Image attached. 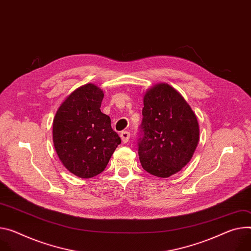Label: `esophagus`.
Masks as SVG:
<instances>
[{
	"label": "esophagus",
	"mask_w": 251,
	"mask_h": 251,
	"mask_svg": "<svg viewBox=\"0 0 251 251\" xmlns=\"http://www.w3.org/2000/svg\"><path fill=\"white\" fill-rule=\"evenodd\" d=\"M120 137L123 143H127L129 138H130V133L128 131H122L120 134Z\"/></svg>",
	"instance_id": "obj_1"
}]
</instances>
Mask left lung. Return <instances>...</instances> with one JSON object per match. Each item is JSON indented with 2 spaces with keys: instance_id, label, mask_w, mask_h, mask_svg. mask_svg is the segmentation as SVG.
<instances>
[{
  "instance_id": "left-lung-1",
  "label": "left lung",
  "mask_w": 251,
  "mask_h": 251,
  "mask_svg": "<svg viewBox=\"0 0 251 251\" xmlns=\"http://www.w3.org/2000/svg\"><path fill=\"white\" fill-rule=\"evenodd\" d=\"M143 103L140 162L148 173L167 178L191 160L199 142L197 117L183 96L167 83L147 89Z\"/></svg>"
}]
</instances>
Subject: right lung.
Returning <instances> with one entry per match:
<instances>
[{
	"label": "right lung",
	"mask_w": 251,
	"mask_h": 251,
	"mask_svg": "<svg viewBox=\"0 0 251 251\" xmlns=\"http://www.w3.org/2000/svg\"><path fill=\"white\" fill-rule=\"evenodd\" d=\"M103 90L85 84L68 95L53 120V143L65 168L80 178H91L106 168L121 143L111 119L100 110Z\"/></svg>",
	"instance_id": "1"
}]
</instances>
